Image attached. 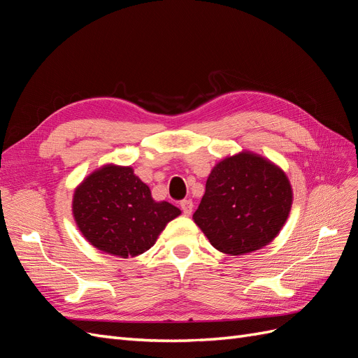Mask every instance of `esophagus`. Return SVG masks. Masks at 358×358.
I'll return each mask as SVG.
<instances>
[{
	"instance_id": "1",
	"label": "esophagus",
	"mask_w": 358,
	"mask_h": 358,
	"mask_svg": "<svg viewBox=\"0 0 358 358\" xmlns=\"http://www.w3.org/2000/svg\"><path fill=\"white\" fill-rule=\"evenodd\" d=\"M192 208H194L192 200H182L180 201V209H182V212L185 213V215H191Z\"/></svg>"
}]
</instances>
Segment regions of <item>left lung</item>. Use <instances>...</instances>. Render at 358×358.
I'll return each instance as SVG.
<instances>
[{
    "mask_svg": "<svg viewBox=\"0 0 358 358\" xmlns=\"http://www.w3.org/2000/svg\"><path fill=\"white\" fill-rule=\"evenodd\" d=\"M291 203L285 173L263 157L241 152L213 167L192 220L218 251L243 255L275 239Z\"/></svg>",
    "mask_w": 358,
    "mask_h": 358,
    "instance_id": "left-lung-1",
    "label": "left lung"
}]
</instances>
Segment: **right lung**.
<instances>
[{"label": "right lung", "instance_id": "obj_1", "mask_svg": "<svg viewBox=\"0 0 358 358\" xmlns=\"http://www.w3.org/2000/svg\"><path fill=\"white\" fill-rule=\"evenodd\" d=\"M73 215L92 246L128 258L154 246L180 210L167 201H155L131 167L110 164L94 171L78 187Z\"/></svg>", "mask_w": 358, "mask_h": 358}]
</instances>
